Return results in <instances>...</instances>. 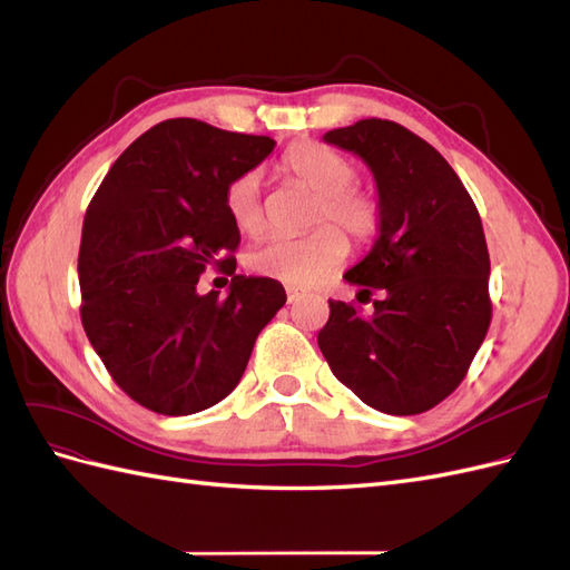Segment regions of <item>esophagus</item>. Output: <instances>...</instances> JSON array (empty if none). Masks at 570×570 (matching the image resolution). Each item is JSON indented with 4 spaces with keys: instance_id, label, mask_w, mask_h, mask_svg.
Returning <instances> with one entry per match:
<instances>
[{
    "instance_id": "obj_1",
    "label": "esophagus",
    "mask_w": 570,
    "mask_h": 570,
    "mask_svg": "<svg viewBox=\"0 0 570 570\" xmlns=\"http://www.w3.org/2000/svg\"><path fill=\"white\" fill-rule=\"evenodd\" d=\"M302 297H304V292H302V289H297V287H287V302H289V304L299 302Z\"/></svg>"
}]
</instances>
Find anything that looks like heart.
<instances>
[{"label":"heart","mask_w":570,"mask_h":570,"mask_svg":"<svg viewBox=\"0 0 570 570\" xmlns=\"http://www.w3.org/2000/svg\"><path fill=\"white\" fill-rule=\"evenodd\" d=\"M281 170L316 195L314 223L333 219L356 245H366L383 226V206L375 195L354 185L356 164L318 142H297L285 149ZM226 212L235 228L258 235L266 226L262 174L245 170L226 187ZM347 256V239L335 227L318 226L304 237H271L252 249V271L287 285L321 283Z\"/></svg>","instance_id":"1"}]
</instances>
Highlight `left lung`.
I'll return each instance as SVG.
<instances>
[{"label":"left lung","mask_w":570,"mask_h":570,"mask_svg":"<svg viewBox=\"0 0 570 570\" xmlns=\"http://www.w3.org/2000/svg\"><path fill=\"white\" fill-rule=\"evenodd\" d=\"M371 168L383 226L344 273L373 314L331 299L318 347L361 402L413 416L446 400L488 335L490 254L480 214L442 154L394 120L364 118L323 135Z\"/></svg>","instance_id":"1"}]
</instances>
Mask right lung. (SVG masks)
<instances>
[{
  "label": "right lung",
  "instance_id": "right-lung-1",
  "mask_svg": "<svg viewBox=\"0 0 570 570\" xmlns=\"http://www.w3.org/2000/svg\"><path fill=\"white\" fill-rule=\"evenodd\" d=\"M275 140L170 118L120 154L82 223L80 318L114 383L140 406L187 416L237 387L254 342L285 304L273 278L234 275L199 296L209 265L235 273L226 187Z\"/></svg>",
  "mask_w": 570,
  "mask_h": 570
}]
</instances>
